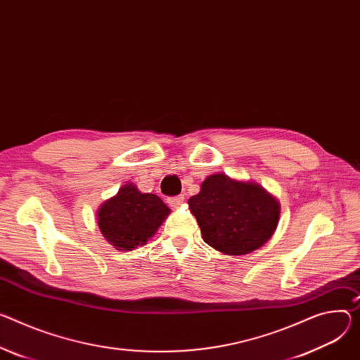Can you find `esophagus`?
Listing matches in <instances>:
<instances>
[{
  "label": "esophagus",
  "instance_id": "1",
  "mask_svg": "<svg viewBox=\"0 0 360 360\" xmlns=\"http://www.w3.org/2000/svg\"><path fill=\"white\" fill-rule=\"evenodd\" d=\"M184 195H178V197H172V198H168V204L172 207V208H178L182 205L184 202Z\"/></svg>",
  "mask_w": 360,
  "mask_h": 360
}]
</instances>
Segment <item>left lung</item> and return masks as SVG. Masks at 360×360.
Here are the masks:
<instances>
[{
  "label": "left lung",
  "mask_w": 360,
  "mask_h": 360,
  "mask_svg": "<svg viewBox=\"0 0 360 360\" xmlns=\"http://www.w3.org/2000/svg\"><path fill=\"white\" fill-rule=\"evenodd\" d=\"M188 205L204 241L226 255H244L263 247L280 218L278 200L259 184L222 172L207 176Z\"/></svg>",
  "instance_id": "8db88e82"
}]
</instances>
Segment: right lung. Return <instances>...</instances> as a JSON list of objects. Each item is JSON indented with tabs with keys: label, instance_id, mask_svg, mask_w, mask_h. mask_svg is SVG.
Returning <instances> with one entry per match:
<instances>
[{
	"label": "right lung",
	"instance_id": "obj_1",
	"mask_svg": "<svg viewBox=\"0 0 360 360\" xmlns=\"http://www.w3.org/2000/svg\"><path fill=\"white\" fill-rule=\"evenodd\" d=\"M169 214L158 195L142 193L129 182L97 210V225L116 250L132 251L145 245Z\"/></svg>",
	"mask_w": 360,
	"mask_h": 360
}]
</instances>
